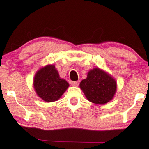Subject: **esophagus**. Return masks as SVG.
Returning a JSON list of instances; mask_svg holds the SVG:
<instances>
[{
	"label": "esophagus",
	"mask_w": 149,
	"mask_h": 149,
	"mask_svg": "<svg viewBox=\"0 0 149 149\" xmlns=\"http://www.w3.org/2000/svg\"><path fill=\"white\" fill-rule=\"evenodd\" d=\"M71 84L72 86H77L79 84V81H71Z\"/></svg>",
	"instance_id": "obj_1"
}]
</instances>
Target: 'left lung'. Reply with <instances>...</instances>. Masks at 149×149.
<instances>
[{"mask_svg":"<svg viewBox=\"0 0 149 149\" xmlns=\"http://www.w3.org/2000/svg\"><path fill=\"white\" fill-rule=\"evenodd\" d=\"M80 88L90 102L104 104L113 98L117 89L116 81L99 68L91 70L87 78L81 81Z\"/></svg>","mask_w":149,"mask_h":149,"instance_id":"obj_1","label":"left lung"}]
</instances>
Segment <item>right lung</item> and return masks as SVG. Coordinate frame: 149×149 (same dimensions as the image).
I'll use <instances>...</instances> for the list:
<instances>
[{
  "label": "right lung",
  "instance_id": "right-lung-1",
  "mask_svg": "<svg viewBox=\"0 0 149 149\" xmlns=\"http://www.w3.org/2000/svg\"><path fill=\"white\" fill-rule=\"evenodd\" d=\"M68 86L65 80L60 78L54 65L39 70L34 77V89L38 96L47 102L58 100Z\"/></svg>",
  "mask_w": 149,
  "mask_h": 149
}]
</instances>
